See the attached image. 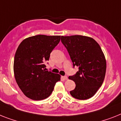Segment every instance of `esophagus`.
I'll return each instance as SVG.
<instances>
[{"instance_id": "1", "label": "esophagus", "mask_w": 121, "mask_h": 121, "mask_svg": "<svg viewBox=\"0 0 121 121\" xmlns=\"http://www.w3.org/2000/svg\"><path fill=\"white\" fill-rule=\"evenodd\" d=\"M62 78H64V80H67L68 79V77L67 76H63Z\"/></svg>"}]
</instances>
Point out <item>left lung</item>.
Returning a JSON list of instances; mask_svg holds the SVG:
<instances>
[{
    "label": "left lung",
    "instance_id": "8db88e82",
    "mask_svg": "<svg viewBox=\"0 0 121 121\" xmlns=\"http://www.w3.org/2000/svg\"><path fill=\"white\" fill-rule=\"evenodd\" d=\"M61 41L73 67H78L76 74L69 77L76 85L70 93L78 99L90 98L102 85L105 77L106 61L102 49L94 39L85 36H62Z\"/></svg>",
    "mask_w": 121,
    "mask_h": 121
}]
</instances>
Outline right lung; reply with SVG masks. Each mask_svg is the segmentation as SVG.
Segmentation results:
<instances>
[{
	"mask_svg": "<svg viewBox=\"0 0 121 121\" xmlns=\"http://www.w3.org/2000/svg\"><path fill=\"white\" fill-rule=\"evenodd\" d=\"M60 40V36L36 35L25 39L18 47L13 63L16 82L24 95L42 100L52 92L60 75L47 70L45 62Z\"/></svg>",
	"mask_w": 121,
	"mask_h": 121,
	"instance_id": "1",
	"label": "right lung"
}]
</instances>
